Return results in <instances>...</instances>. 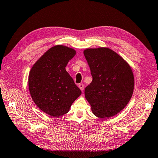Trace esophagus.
Returning <instances> with one entry per match:
<instances>
[{
  "label": "esophagus",
  "mask_w": 158,
  "mask_h": 158,
  "mask_svg": "<svg viewBox=\"0 0 158 158\" xmlns=\"http://www.w3.org/2000/svg\"><path fill=\"white\" fill-rule=\"evenodd\" d=\"M78 87H79V89H80L82 91H83V89H84V85H83V84H79Z\"/></svg>",
  "instance_id": "1"
}]
</instances>
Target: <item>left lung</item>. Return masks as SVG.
I'll list each match as a JSON object with an SVG mask.
<instances>
[{"label":"left lung","mask_w":158,"mask_h":158,"mask_svg":"<svg viewBox=\"0 0 158 158\" xmlns=\"http://www.w3.org/2000/svg\"><path fill=\"white\" fill-rule=\"evenodd\" d=\"M93 80L85 96L95 116L110 118L123 110L134 89V76L129 64L108 48L84 50Z\"/></svg>","instance_id":"8db88e82"}]
</instances>
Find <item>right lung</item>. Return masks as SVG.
I'll return each mask as SVG.
<instances>
[{"label":"right lung","mask_w":158,"mask_h":158,"mask_svg":"<svg viewBox=\"0 0 158 158\" xmlns=\"http://www.w3.org/2000/svg\"><path fill=\"white\" fill-rule=\"evenodd\" d=\"M76 51L62 45L51 48L36 61L29 72V93L36 106L47 114H67L81 94L65 67Z\"/></svg>","instance_id":"obj_1"}]
</instances>
